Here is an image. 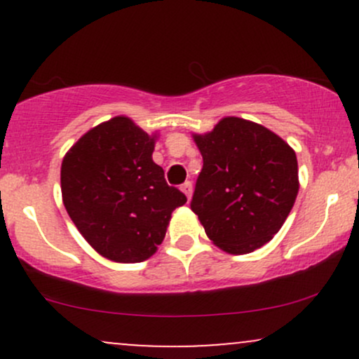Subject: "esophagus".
Listing matches in <instances>:
<instances>
[{
    "mask_svg": "<svg viewBox=\"0 0 359 359\" xmlns=\"http://www.w3.org/2000/svg\"><path fill=\"white\" fill-rule=\"evenodd\" d=\"M180 189H182V192L185 194V196H187V201L191 199V196H192V182H191V180H187V182H185Z\"/></svg>",
    "mask_w": 359,
    "mask_h": 359,
    "instance_id": "esophagus-1",
    "label": "esophagus"
}]
</instances>
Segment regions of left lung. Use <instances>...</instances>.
<instances>
[{
    "mask_svg": "<svg viewBox=\"0 0 359 359\" xmlns=\"http://www.w3.org/2000/svg\"><path fill=\"white\" fill-rule=\"evenodd\" d=\"M203 155L191 209L226 253L245 255L275 236L299 192L295 151L278 135L243 118H222L194 135Z\"/></svg>",
    "mask_w": 359,
    "mask_h": 359,
    "instance_id": "8db88e82",
    "label": "left lung"
}]
</instances>
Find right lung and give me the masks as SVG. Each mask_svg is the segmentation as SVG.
I'll use <instances>...</instances> for the list:
<instances>
[{
    "mask_svg": "<svg viewBox=\"0 0 359 359\" xmlns=\"http://www.w3.org/2000/svg\"><path fill=\"white\" fill-rule=\"evenodd\" d=\"M155 135L116 116L89 130L62 160V201L97 253L145 262L163 241L174 209L187 203L151 158Z\"/></svg>",
    "mask_w": 359,
    "mask_h": 359,
    "instance_id": "1",
    "label": "right lung"
}]
</instances>
